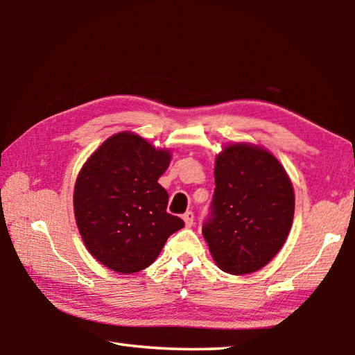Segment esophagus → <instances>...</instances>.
Masks as SVG:
<instances>
[{
    "mask_svg": "<svg viewBox=\"0 0 355 355\" xmlns=\"http://www.w3.org/2000/svg\"><path fill=\"white\" fill-rule=\"evenodd\" d=\"M183 220H184L186 225L191 227L192 224H194V213H192V211H186V213L183 214Z\"/></svg>",
    "mask_w": 355,
    "mask_h": 355,
    "instance_id": "obj_1",
    "label": "esophagus"
}]
</instances>
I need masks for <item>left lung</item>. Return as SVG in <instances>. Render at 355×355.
<instances>
[{"instance_id":"1","label":"left lung","mask_w":355,"mask_h":355,"mask_svg":"<svg viewBox=\"0 0 355 355\" xmlns=\"http://www.w3.org/2000/svg\"><path fill=\"white\" fill-rule=\"evenodd\" d=\"M214 194L202 233L218 266L255 272L272 260L290 233L294 192L286 172L260 147L224 148L214 167Z\"/></svg>"}]
</instances>
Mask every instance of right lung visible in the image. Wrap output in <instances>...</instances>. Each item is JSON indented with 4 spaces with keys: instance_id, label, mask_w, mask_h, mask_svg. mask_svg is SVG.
Wrapping results in <instances>:
<instances>
[{
    "instance_id": "right-lung-1",
    "label": "right lung",
    "mask_w": 355,
    "mask_h": 355,
    "mask_svg": "<svg viewBox=\"0 0 355 355\" xmlns=\"http://www.w3.org/2000/svg\"><path fill=\"white\" fill-rule=\"evenodd\" d=\"M171 161L141 136H111L86 161L76 178L73 207L87 250L116 272L150 266L172 233L183 228L167 213L169 194L158 183Z\"/></svg>"
}]
</instances>
